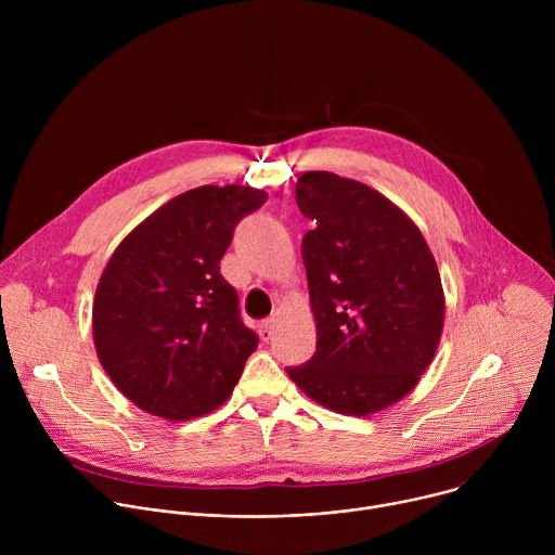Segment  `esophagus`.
Returning <instances> with one entry per match:
<instances>
[{"label":"esophagus","mask_w":555,"mask_h":555,"mask_svg":"<svg viewBox=\"0 0 555 555\" xmlns=\"http://www.w3.org/2000/svg\"><path fill=\"white\" fill-rule=\"evenodd\" d=\"M274 323H276L274 315H270V319H266V321L259 323V336H261L263 340H270V338H272V334H274Z\"/></svg>","instance_id":"34e87169"}]
</instances>
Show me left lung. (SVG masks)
Segmentation results:
<instances>
[{
  "label": "left lung",
  "instance_id": "1",
  "mask_svg": "<svg viewBox=\"0 0 555 555\" xmlns=\"http://www.w3.org/2000/svg\"><path fill=\"white\" fill-rule=\"evenodd\" d=\"M315 353L285 369L330 411L366 417L400 402L430 366L446 296L415 221L375 189L330 171L296 182Z\"/></svg>",
  "mask_w": 555,
  "mask_h": 555
}]
</instances>
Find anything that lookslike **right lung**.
<instances>
[{
  "label": "right lung",
  "instance_id": "1",
  "mask_svg": "<svg viewBox=\"0 0 555 555\" xmlns=\"http://www.w3.org/2000/svg\"><path fill=\"white\" fill-rule=\"evenodd\" d=\"M266 191L197 186L151 212L107 261L92 307L96 356L129 402L171 422L221 406L259 336L219 261Z\"/></svg>",
  "mask_w": 555,
  "mask_h": 555
}]
</instances>
